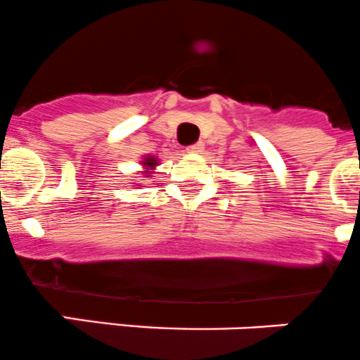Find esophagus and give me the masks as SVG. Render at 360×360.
<instances>
[{"label":"esophagus","instance_id":"34e87169","mask_svg":"<svg viewBox=\"0 0 360 360\" xmlns=\"http://www.w3.org/2000/svg\"><path fill=\"white\" fill-rule=\"evenodd\" d=\"M202 151H204V144H202V142H197V144H191L190 148H188V153H190V155H200Z\"/></svg>","mask_w":360,"mask_h":360}]
</instances>
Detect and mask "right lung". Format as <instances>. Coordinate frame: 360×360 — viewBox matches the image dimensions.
Wrapping results in <instances>:
<instances>
[{
	"label": "right lung",
	"mask_w": 360,
	"mask_h": 360,
	"mask_svg": "<svg viewBox=\"0 0 360 360\" xmlns=\"http://www.w3.org/2000/svg\"><path fill=\"white\" fill-rule=\"evenodd\" d=\"M141 165H142L141 174H144L146 177H149L153 172H155L156 167L160 165V160L156 158V156H153V155H146L144 158L141 160Z\"/></svg>",
	"instance_id": "1"
}]
</instances>
